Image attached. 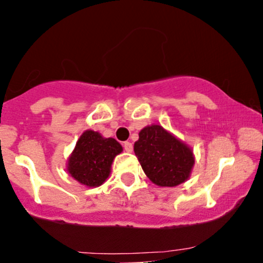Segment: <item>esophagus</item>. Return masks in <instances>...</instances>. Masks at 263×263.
Masks as SVG:
<instances>
[{
	"label": "esophagus",
	"mask_w": 263,
	"mask_h": 263,
	"mask_svg": "<svg viewBox=\"0 0 263 263\" xmlns=\"http://www.w3.org/2000/svg\"><path fill=\"white\" fill-rule=\"evenodd\" d=\"M123 148H125L126 152H132V151H134V146H132L131 142L126 141L123 142Z\"/></svg>",
	"instance_id": "obj_1"
}]
</instances>
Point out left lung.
Listing matches in <instances>:
<instances>
[{"mask_svg":"<svg viewBox=\"0 0 263 263\" xmlns=\"http://www.w3.org/2000/svg\"><path fill=\"white\" fill-rule=\"evenodd\" d=\"M135 143V155L146 176L159 186H176L189 178L192 149L162 126H147Z\"/></svg>","mask_w":263,"mask_h":263,"instance_id":"left-lung-1","label":"left lung"}]
</instances>
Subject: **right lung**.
Listing matches in <instances>:
<instances>
[{
  "mask_svg": "<svg viewBox=\"0 0 263 263\" xmlns=\"http://www.w3.org/2000/svg\"><path fill=\"white\" fill-rule=\"evenodd\" d=\"M121 152V144L116 140L104 138L89 129L78 140L69 158L68 172L84 185L99 186L110 176L114 158Z\"/></svg>",
  "mask_w": 263,
  "mask_h": 263,
  "instance_id": "1",
  "label": "right lung"
}]
</instances>
